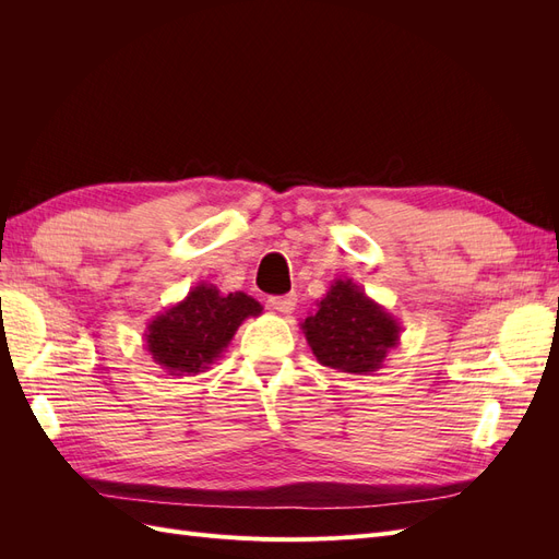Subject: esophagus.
<instances>
[{
	"label": "esophagus",
	"mask_w": 559,
	"mask_h": 559,
	"mask_svg": "<svg viewBox=\"0 0 559 559\" xmlns=\"http://www.w3.org/2000/svg\"><path fill=\"white\" fill-rule=\"evenodd\" d=\"M270 308H273L275 312L280 314H292L296 310V302H298V296L296 294H284V296H273L267 300Z\"/></svg>",
	"instance_id": "1"
}]
</instances>
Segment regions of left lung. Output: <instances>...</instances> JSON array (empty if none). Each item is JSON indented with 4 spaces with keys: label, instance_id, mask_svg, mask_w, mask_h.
I'll return each mask as SVG.
<instances>
[{
    "label": "left lung",
    "instance_id": "8db88e82",
    "mask_svg": "<svg viewBox=\"0 0 559 559\" xmlns=\"http://www.w3.org/2000/svg\"><path fill=\"white\" fill-rule=\"evenodd\" d=\"M300 329L321 366L354 376L376 373L401 341V321L347 277L331 282Z\"/></svg>",
    "mask_w": 559,
    "mask_h": 559
}]
</instances>
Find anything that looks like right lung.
<instances>
[{"mask_svg": "<svg viewBox=\"0 0 559 559\" xmlns=\"http://www.w3.org/2000/svg\"><path fill=\"white\" fill-rule=\"evenodd\" d=\"M263 306L251 296L222 294L214 284L200 282L146 324V352L167 376L205 373L226 347L235 331L249 317H259Z\"/></svg>", "mask_w": 559, "mask_h": 559, "instance_id": "obj_1", "label": "right lung"}]
</instances>
